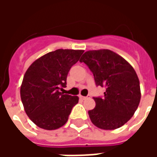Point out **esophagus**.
Wrapping results in <instances>:
<instances>
[{
    "label": "esophagus",
    "instance_id": "1",
    "mask_svg": "<svg viewBox=\"0 0 157 157\" xmlns=\"http://www.w3.org/2000/svg\"><path fill=\"white\" fill-rule=\"evenodd\" d=\"M90 98V96H87V97H83V96H80V98L82 99V100H85L86 98Z\"/></svg>",
    "mask_w": 157,
    "mask_h": 157
}]
</instances>
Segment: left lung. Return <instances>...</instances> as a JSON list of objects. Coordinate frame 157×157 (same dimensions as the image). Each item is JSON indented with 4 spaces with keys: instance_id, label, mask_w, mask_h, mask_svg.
Instances as JSON below:
<instances>
[{
    "instance_id": "8db88e82",
    "label": "left lung",
    "mask_w": 157,
    "mask_h": 157,
    "mask_svg": "<svg viewBox=\"0 0 157 157\" xmlns=\"http://www.w3.org/2000/svg\"><path fill=\"white\" fill-rule=\"evenodd\" d=\"M94 75L96 85L105 87L103 98H94L89 110L92 124L102 129L120 128L131 118L140 101V81L131 65L109 49L89 50L80 59Z\"/></svg>"
}]
</instances>
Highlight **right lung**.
I'll list each match as a JSON object with an SVG mask.
<instances>
[{
	"label": "right lung",
	"mask_w": 157,
	"mask_h": 157,
	"mask_svg": "<svg viewBox=\"0 0 157 157\" xmlns=\"http://www.w3.org/2000/svg\"><path fill=\"white\" fill-rule=\"evenodd\" d=\"M84 50L57 49L37 59L23 76L20 95L27 115L39 128L53 130L67 122L77 96L60 92L72 65Z\"/></svg>",
	"instance_id": "obj_1"
}]
</instances>
